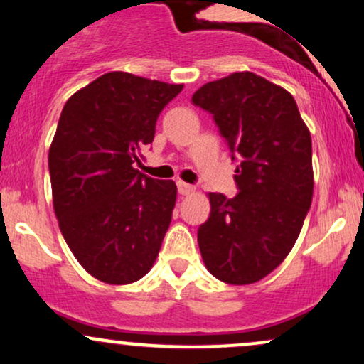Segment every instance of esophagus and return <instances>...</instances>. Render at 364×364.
Listing matches in <instances>:
<instances>
[{"label": "esophagus", "instance_id": "1", "mask_svg": "<svg viewBox=\"0 0 364 364\" xmlns=\"http://www.w3.org/2000/svg\"><path fill=\"white\" fill-rule=\"evenodd\" d=\"M178 191H179V195H190L195 191V186L190 185V183L178 181Z\"/></svg>", "mask_w": 364, "mask_h": 364}]
</instances>
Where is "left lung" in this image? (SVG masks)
I'll use <instances>...</instances> for the list:
<instances>
[{"label":"left lung","instance_id":"left-lung-1","mask_svg":"<svg viewBox=\"0 0 364 364\" xmlns=\"http://www.w3.org/2000/svg\"><path fill=\"white\" fill-rule=\"evenodd\" d=\"M191 102L212 114L237 162L240 190L232 198L208 195L200 253L219 281L257 282L287 257L310 210V132L289 92L250 72L205 83Z\"/></svg>","mask_w":364,"mask_h":364}]
</instances>
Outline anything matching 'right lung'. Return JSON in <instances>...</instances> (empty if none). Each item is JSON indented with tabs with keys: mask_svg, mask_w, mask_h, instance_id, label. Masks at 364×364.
I'll return each instance as SVG.
<instances>
[{
	"mask_svg": "<svg viewBox=\"0 0 364 364\" xmlns=\"http://www.w3.org/2000/svg\"><path fill=\"white\" fill-rule=\"evenodd\" d=\"M183 85L111 72L73 94L49 149L53 203L80 265L107 284L144 277L176 203L174 181L135 169Z\"/></svg>",
	"mask_w": 364,
	"mask_h": 364,
	"instance_id": "right-lung-1",
	"label": "right lung"
}]
</instances>
